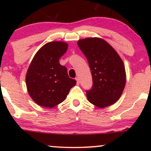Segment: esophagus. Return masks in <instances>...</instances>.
<instances>
[{
	"instance_id": "esophagus-1",
	"label": "esophagus",
	"mask_w": 151,
	"mask_h": 151,
	"mask_svg": "<svg viewBox=\"0 0 151 151\" xmlns=\"http://www.w3.org/2000/svg\"><path fill=\"white\" fill-rule=\"evenodd\" d=\"M75 79H76V81H77V84H79V78L76 77Z\"/></svg>"
}]
</instances>
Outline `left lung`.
<instances>
[{
  "mask_svg": "<svg viewBox=\"0 0 151 151\" xmlns=\"http://www.w3.org/2000/svg\"><path fill=\"white\" fill-rule=\"evenodd\" d=\"M77 45L85 55L92 76V87L86 91L88 100L99 108L113 104L125 87L126 72L122 60L101 38L80 40Z\"/></svg>",
  "mask_w": 151,
  "mask_h": 151,
  "instance_id": "1",
  "label": "left lung"
}]
</instances>
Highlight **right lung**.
I'll return each instance as SVG.
<instances>
[{"label":"right lung","instance_id":"1","mask_svg":"<svg viewBox=\"0 0 151 151\" xmlns=\"http://www.w3.org/2000/svg\"><path fill=\"white\" fill-rule=\"evenodd\" d=\"M67 47L68 45L63 42H48L31 62L26 74V86L31 98L41 106L52 108L62 103L77 83L59 62Z\"/></svg>","mask_w":151,"mask_h":151}]
</instances>
